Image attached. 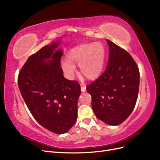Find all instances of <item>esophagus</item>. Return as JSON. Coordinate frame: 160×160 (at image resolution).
I'll list each match as a JSON object with an SVG mask.
<instances>
[{
	"label": "esophagus",
	"instance_id": "esophagus-1",
	"mask_svg": "<svg viewBox=\"0 0 160 160\" xmlns=\"http://www.w3.org/2000/svg\"><path fill=\"white\" fill-rule=\"evenodd\" d=\"M81 89L82 92H85L86 91V87L85 85H81Z\"/></svg>",
	"mask_w": 160,
	"mask_h": 160
}]
</instances>
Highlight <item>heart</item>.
<instances>
[{
	"instance_id": "1",
	"label": "heart",
	"mask_w": 160,
	"mask_h": 160,
	"mask_svg": "<svg viewBox=\"0 0 160 160\" xmlns=\"http://www.w3.org/2000/svg\"><path fill=\"white\" fill-rule=\"evenodd\" d=\"M105 48L99 42H89L77 46L67 53V61L62 62V69L70 77L73 76L75 65L79 66L81 74L88 80L98 78L103 71Z\"/></svg>"
}]
</instances>
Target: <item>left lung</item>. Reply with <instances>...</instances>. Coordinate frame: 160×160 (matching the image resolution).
<instances>
[{"mask_svg":"<svg viewBox=\"0 0 160 160\" xmlns=\"http://www.w3.org/2000/svg\"><path fill=\"white\" fill-rule=\"evenodd\" d=\"M108 66L103 73L87 86L96 117L106 124L118 125L133 111L138 99L139 71L129 53L107 39Z\"/></svg>","mask_w":160,"mask_h":160,"instance_id":"8db88e82","label":"left lung"}]
</instances>
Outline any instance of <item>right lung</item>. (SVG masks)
<instances>
[{"label":"right lung","instance_id":"right-lung-1","mask_svg":"<svg viewBox=\"0 0 160 160\" xmlns=\"http://www.w3.org/2000/svg\"><path fill=\"white\" fill-rule=\"evenodd\" d=\"M59 45H46L28 57L18 73V85L37 122L51 132L62 134L77 121L81 87L62 75V51H55Z\"/></svg>","mask_w":160,"mask_h":160}]
</instances>
